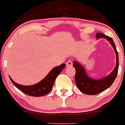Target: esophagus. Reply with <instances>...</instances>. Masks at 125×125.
Wrapping results in <instances>:
<instances>
[{
    "label": "esophagus",
    "instance_id": "34e87169",
    "mask_svg": "<svg viewBox=\"0 0 125 125\" xmlns=\"http://www.w3.org/2000/svg\"><path fill=\"white\" fill-rule=\"evenodd\" d=\"M72 60H68V61L66 62V65L67 66H72Z\"/></svg>",
    "mask_w": 125,
    "mask_h": 125
}]
</instances>
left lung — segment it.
I'll use <instances>...</instances> for the list:
<instances>
[{
    "mask_svg": "<svg viewBox=\"0 0 125 125\" xmlns=\"http://www.w3.org/2000/svg\"><path fill=\"white\" fill-rule=\"evenodd\" d=\"M96 37L97 38H105L110 42L116 53V65L114 70L112 72L110 75L99 80H95L90 78L87 75L85 70L80 64H79L76 61L73 62V65L76 70V85L77 87L80 89V91L87 95H95V94H99L108 88L115 81L116 75H117L118 70V53L116 51V46L112 38L108 36H106L104 34L99 33V32H97L96 34Z\"/></svg>",
    "mask_w": 125,
    "mask_h": 125,
    "instance_id": "8db88e82",
    "label": "left lung"
}]
</instances>
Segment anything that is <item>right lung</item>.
<instances>
[{
  "instance_id": "right-lung-1",
  "label": "right lung",
  "mask_w": 125,
  "mask_h": 125,
  "mask_svg": "<svg viewBox=\"0 0 125 125\" xmlns=\"http://www.w3.org/2000/svg\"><path fill=\"white\" fill-rule=\"evenodd\" d=\"M65 64H62L57 66L50 72V73L47 75L44 80H42L39 83L32 86H24L20 85L14 82L10 77V79L15 87H17L24 94L31 96L41 97L46 95L51 92L57 76L60 74V72L65 68Z\"/></svg>"
}]
</instances>
